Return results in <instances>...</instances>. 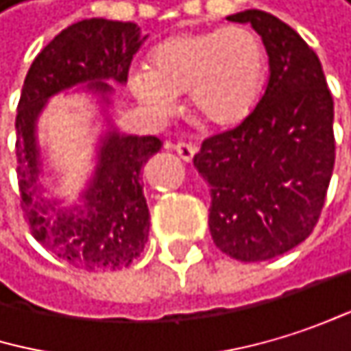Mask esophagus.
Wrapping results in <instances>:
<instances>
[{"label":"esophagus","mask_w":351,"mask_h":351,"mask_svg":"<svg viewBox=\"0 0 351 351\" xmlns=\"http://www.w3.org/2000/svg\"><path fill=\"white\" fill-rule=\"evenodd\" d=\"M172 149L179 154V158L181 160H185V162H191L193 160V156H195V147L191 145V143H185V141H179V143H174L172 145Z\"/></svg>","instance_id":"esophagus-1"}]
</instances>
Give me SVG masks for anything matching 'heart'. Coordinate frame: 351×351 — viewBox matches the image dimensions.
I'll return each mask as SVG.
<instances>
[{
	"label": "heart",
	"instance_id": "heart-1",
	"mask_svg": "<svg viewBox=\"0 0 351 351\" xmlns=\"http://www.w3.org/2000/svg\"><path fill=\"white\" fill-rule=\"evenodd\" d=\"M267 80L261 38L241 26L181 32L160 43L152 67L129 71V90L154 114L168 117L189 90L195 112L216 127L243 123L259 104Z\"/></svg>",
	"mask_w": 351,
	"mask_h": 351
}]
</instances>
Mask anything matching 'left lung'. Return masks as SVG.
Returning <instances> with one entry per match:
<instances>
[{
	"mask_svg": "<svg viewBox=\"0 0 351 351\" xmlns=\"http://www.w3.org/2000/svg\"><path fill=\"white\" fill-rule=\"evenodd\" d=\"M263 38L269 77L255 110L193 158L210 185V232L239 261H267L319 222L335 164L333 96L317 53L261 10L234 14Z\"/></svg>",
	"mask_w": 351,
	"mask_h": 351,
	"instance_id": "obj_1",
	"label": "left lung"
}]
</instances>
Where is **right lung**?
<instances>
[{"mask_svg":"<svg viewBox=\"0 0 351 351\" xmlns=\"http://www.w3.org/2000/svg\"><path fill=\"white\" fill-rule=\"evenodd\" d=\"M141 34L133 22L90 18L61 30L32 61L16 114L18 189L24 220L32 237L73 267H127L147 243L149 212L141 189V168L160 149L154 135L110 131L100 145L98 164L82 208H59L40 191L36 117L45 102L75 84L108 100L106 80L127 82Z\"/></svg>","mask_w":351,"mask_h":351,"instance_id":"add662e5","label":"right lung"}]
</instances>
